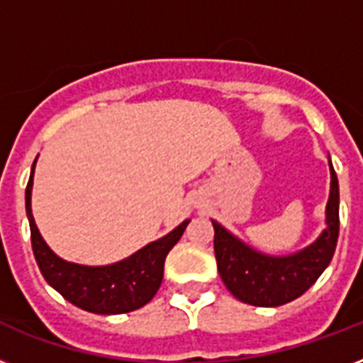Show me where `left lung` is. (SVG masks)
Wrapping results in <instances>:
<instances>
[{
    "label": "left lung",
    "mask_w": 363,
    "mask_h": 363,
    "mask_svg": "<svg viewBox=\"0 0 363 363\" xmlns=\"http://www.w3.org/2000/svg\"><path fill=\"white\" fill-rule=\"evenodd\" d=\"M332 188L326 207L328 228L311 247L292 256H265L247 247L213 222L218 273L242 303L279 307L305 294L332 262L339 238V182L330 162Z\"/></svg>",
    "instance_id": "1"
}]
</instances>
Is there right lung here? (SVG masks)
<instances>
[{
	"mask_svg": "<svg viewBox=\"0 0 363 363\" xmlns=\"http://www.w3.org/2000/svg\"><path fill=\"white\" fill-rule=\"evenodd\" d=\"M33 169L26 186V213L30 220L31 248L45 281L69 303L96 315H122L147 305L156 296L164 279V262L171 248L186 230L184 220L173 232L131 254L130 258L104 267H88L58 258L43 241L31 215Z\"/></svg>",
	"mask_w": 363,
	"mask_h": 363,
	"instance_id": "add662e5",
	"label": "right lung"
}]
</instances>
